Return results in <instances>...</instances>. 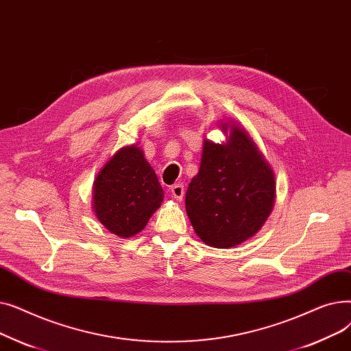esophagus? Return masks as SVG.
<instances>
[{
    "instance_id": "esophagus-1",
    "label": "esophagus",
    "mask_w": 351,
    "mask_h": 351,
    "mask_svg": "<svg viewBox=\"0 0 351 351\" xmlns=\"http://www.w3.org/2000/svg\"><path fill=\"white\" fill-rule=\"evenodd\" d=\"M171 193L176 200H182L183 196H185V186L182 185V183H176L171 188Z\"/></svg>"
}]
</instances>
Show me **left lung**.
Here are the masks:
<instances>
[{"instance_id":"1","label":"left lung","mask_w":351,"mask_h":351,"mask_svg":"<svg viewBox=\"0 0 351 351\" xmlns=\"http://www.w3.org/2000/svg\"><path fill=\"white\" fill-rule=\"evenodd\" d=\"M220 126L226 132V125ZM274 191L269 163L246 131L232 126L225 145L205 141L199 173L186 192V213L206 245L233 247L262 228Z\"/></svg>"}]
</instances>
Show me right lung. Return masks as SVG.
Listing matches in <instances>:
<instances>
[{
	"label": "right lung",
	"instance_id": "right-lung-1",
	"mask_svg": "<svg viewBox=\"0 0 351 351\" xmlns=\"http://www.w3.org/2000/svg\"><path fill=\"white\" fill-rule=\"evenodd\" d=\"M162 200L156 173L136 146L118 151L94 183V212L109 232L121 237L139 233Z\"/></svg>",
	"mask_w": 351,
	"mask_h": 351
}]
</instances>
